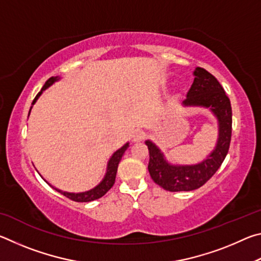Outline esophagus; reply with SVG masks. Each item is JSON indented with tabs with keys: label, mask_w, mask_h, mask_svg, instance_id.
Returning a JSON list of instances; mask_svg holds the SVG:
<instances>
[{
	"label": "esophagus",
	"mask_w": 261,
	"mask_h": 261,
	"mask_svg": "<svg viewBox=\"0 0 261 261\" xmlns=\"http://www.w3.org/2000/svg\"><path fill=\"white\" fill-rule=\"evenodd\" d=\"M145 131L141 130V129H137L134 131V134H132V139L134 141H141L145 139Z\"/></svg>",
	"instance_id": "obj_1"
}]
</instances>
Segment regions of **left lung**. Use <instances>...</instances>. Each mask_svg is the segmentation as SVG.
<instances>
[{"instance_id":"obj_1","label":"left lung","mask_w":261,"mask_h":261,"mask_svg":"<svg viewBox=\"0 0 261 261\" xmlns=\"http://www.w3.org/2000/svg\"><path fill=\"white\" fill-rule=\"evenodd\" d=\"M194 81L183 101L185 106L210 108L218 118L219 139L215 149L206 160L193 166H173L152 141L147 140L148 171L152 179L167 191H192L204 185L226 159L231 140L232 112L230 100L213 74L202 68L194 70Z\"/></svg>"}]
</instances>
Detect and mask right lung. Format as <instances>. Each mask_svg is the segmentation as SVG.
Wrapping results in <instances>:
<instances>
[{
	"label": "right lung",
	"mask_w": 261,
	"mask_h": 261,
	"mask_svg": "<svg viewBox=\"0 0 261 261\" xmlns=\"http://www.w3.org/2000/svg\"><path fill=\"white\" fill-rule=\"evenodd\" d=\"M57 77H51L48 79V81L45 83V85L42 86L41 91L39 92V93L37 94V96H35L32 105L35 103V101L38 100L39 96L41 95L42 91H45L46 88L48 86H50L53 83L57 81ZM31 112V109H30ZM127 146H129V144H125L124 146L121 147L120 149H117L116 152H115L113 154V156L110 158V160L108 162V167H107V173H106V176L105 178L102 179V182H101L98 187H95L94 189L90 190V191H86V192H82V193H69V192H63L61 191V190H57L55 189L57 192H60L63 194V196H65L67 198H69V199H71L73 201H77V202H87V201H92V200H95V199H99V198H101L102 196H105L106 193H107L110 189H112V187L115 183V178H116V173H117V167H118V163H120L121 159L123 156V154H124V152L126 151Z\"/></svg>",
	"instance_id": "obj_1"
}]
</instances>
